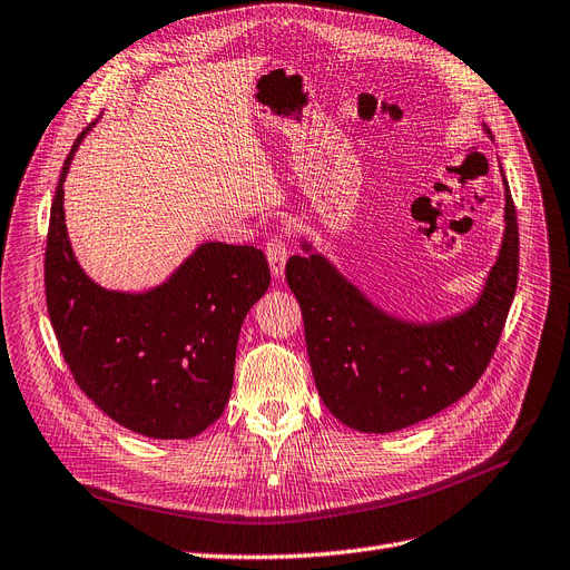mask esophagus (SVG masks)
<instances>
[{
	"label": "esophagus",
	"instance_id": "obj_1",
	"mask_svg": "<svg viewBox=\"0 0 570 570\" xmlns=\"http://www.w3.org/2000/svg\"><path fill=\"white\" fill-rule=\"evenodd\" d=\"M287 257H289V253H287V245H285V240H283L281 236L271 238V240L266 243V259H268L271 273H273V276H276V278H283Z\"/></svg>",
	"mask_w": 570,
	"mask_h": 570
}]
</instances>
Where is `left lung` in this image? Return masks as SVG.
<instances>
[{
    "mask_svg": "<svg viewBox=\"0 0 570 570\" xmlns=\"http://www.w3.org/2000/svg\"><path fill=\"white\" fill-rule=\"evenodd\" d=\"M487 138L493 132L484 126ZM505 189V229L476 299L444 317L412 321L381 308L302 238L285 278L304 313L315 389L357 432H395L440 414L480 381L510 313L519 273L517 213Z\"/></svg>",
    "mask_w": 570,
    "mask_h": 570,
    "instance_id": "left-lung-1",
    "label": "left lung"
}]
</instances>
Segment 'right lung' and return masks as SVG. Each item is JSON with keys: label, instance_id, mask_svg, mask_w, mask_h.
I'll list each match as a JSON object with an SVG mask.
<instances>
[{"label": "right lung", "instance_id": "right-lung-1", "mask_svg": "<svg viewBox=\"0 0 570 570\" xmlns=\"http://www.w3.org/2000/svg\"><path fill=\"white\" fill-rule=\"evenodd\" d=\"M67 154L47 238V306L79 389L119 425L151 440H189L229 404L240 325L268 289L255 245L200 243L145 292L107 289L81 268L65 224Z\"/></svg>", "mask_w": 570, "mask_h": 570}]
</instances>
